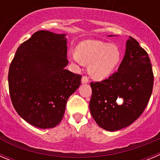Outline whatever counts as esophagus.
<instances>
[{
  "mask_svg": "<svg viewBox=\"0 0 160 160\" xmlns=\"http://www.w3.org/2000/svg\"><path fill=\"white\" fill-rule=\"evenodd\" d=\"M88 82H89V78L86 77V76H83V77L82 78V83L86 84V83Z\"/></svg>",
  "mask_w": 160,
  "mask_h": 160,
  "instance_id": "obj_1",
  "label": "esophagus"
}]
</instances>
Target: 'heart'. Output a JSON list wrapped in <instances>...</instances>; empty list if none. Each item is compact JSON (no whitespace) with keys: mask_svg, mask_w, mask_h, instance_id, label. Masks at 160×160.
<instances>
[{"mask_svg":"<svg viewBox=\"0 0 160 160\" xmlns=\"http://www.w3.org/2000/svg\"><path fill=\"white\" fill-rule=\"evenodd\" d=\"M71 58L78 63L90 64L89 73L93 78L102 80L114 72L121 59V51L116 45L100 40L88 39L78 45Z\"/></svg>","mask_w":160,"mask_h":160,"instance_id":"1","label":"heart"}]
</instances>
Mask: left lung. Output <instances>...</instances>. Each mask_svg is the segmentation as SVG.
<instances>
[{
  "mask_svg": "<svg viewBox=\"0 0 160 160\" xmlns=\"http://www.w3.org/2000/svg\"><path fill=\"white\" fill-rule=\"evenodd\" d=\"M153 83V71L147 51L129 36L118 71L102 82H90L92 117L98 126L107 131H117L130 125L147 106ZM119 98L124 100L121 106L117 104Z\"/></svg>",
  "mask_w": 160,
  "mask_h": 160,
  "instance_id": "obj_1",
  "label": "left lung"
}]
</instances>
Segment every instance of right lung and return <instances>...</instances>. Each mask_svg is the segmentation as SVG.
I'll return each instance as SVG.
<instances>
[{"label":"right lung","mask_w":160,"mask_h":160,"mask_svg":"<svg viewBox=\"0 0 160 160\" xmlns=\"http://www.w3.org/2000/svg\"><path fill=\"white\" fill-rule=\"evenodd\" d=\"M65 34L38 31L20 45L8 70L10 98L17 113L32 125H58L69 97L81 85L82 75L66 70Z\"/></svg>","instance_id":"right-lung-1"}]
</instances>
